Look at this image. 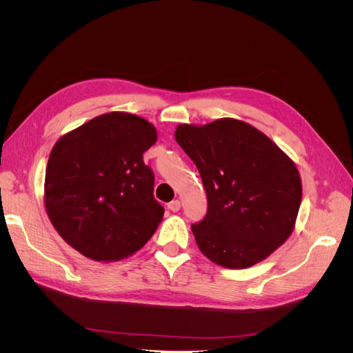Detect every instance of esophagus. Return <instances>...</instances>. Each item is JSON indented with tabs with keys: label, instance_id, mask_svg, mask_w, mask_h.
<instances>
[{
	"label": "esophagus",
	"instance_id": "esophagus-1",
	"mask_svg": "<svg viewBox=\"0 0 353 353\" xmlns=\"http://www.w3.org/2000/svg\"><path fill=\"white\" fill-rule=\"evenodd\" d=\"M179 208H181V201H179V200H172V201H170L169 205H168V209L172 210V212H178Z\"/></svg>",
	"mask_w": 353,
	"mask_h": 353
}]
</instances>
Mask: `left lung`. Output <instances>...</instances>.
I'll return each mask as SVG.
<instances>
[{
  "label": "left lung",
  "instance_id": "obj_1",
  "mask_svg": "<svg viewBox=\"0 0 353 353\" xmlns=\"http://www.w3.org/2000/svg\"><path fill=\"white\" fill-rule=\"evenodd\" d=\"M175 140L199 169L206 216L193 223L208 259L249 268L288 239L302 201L292 159L252 125L223 117L203 126L179 125Z\"/></svg>",
  "mask_w": 353,
  "mask_h": 353
}]
</instances>
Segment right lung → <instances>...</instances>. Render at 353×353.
<instances>
[{"label": "right lung", "mask_w": 353, "mask_h": 353, "mask_svg": "<svg viewBox=\"0 0 353 353\" xmlns=\"http://www.w3.org/2000/svg\"><path fill=\"white\" fill-rule=\"evenodd\" d=\"M157 140L140 116L110 112L61 137L46 170V209L61 239L94 261H119L152 239L165 209L143 154Z\"/></svg>", "instance_id": "1"}]
</instances>
